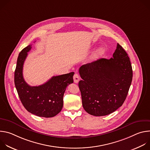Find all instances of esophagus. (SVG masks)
I'll return each mask as SVG.
<instances>
[{"instance_id": "1", "label": "esophagus", "mask_w": 150, "mask_h": 150, "mask_svg": "<svg viewBox=\"0 0 150 150\" xmlns=\"http://www.w3.org/2000/svg\"><path fill=\"white\" fill-rule=\"evenodd\" d=\"M74 81L75 83H78L79 81V76L77 74H75L74 75Z\"/></svg>"}]
</instances>
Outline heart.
Returning <instances> with one entry per match:
<instances>
[{"mask_svg": "<svg viewBox=\"0 0 150 150\" xmlns=\"http://www.w3.org/2000/svg\"><path fill=\"white\" fill-rule=\"evenodd\" d=\"M104 50L103 49H100V50H98V51L95 54V57H98L101 55H102L104 53Z\"/></svg>", "mask_w": 150, "mask_h": 150, "instance_id": "b5f03b06", "label": "heart"}]
</instances>
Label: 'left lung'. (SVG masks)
Segmentation results:
<instances>
[{
  "instance_id": "1",
  "label": "left lung",
  "mask_w": 150,
  "mask_h": 150,
  "mask_svg": "<svg viewBox=\"0 0 150 150\" xmlns=\"http://www.w3.org/2000/svg\"><path fill=\"white\" fill-rule=\"evenodd\" d=\"M78 85L84 110L101 116L116 111L124 103L132 80L127 53L117 43L110 59L101 58L81 66Z\"/></svg>"
}]
</instances>
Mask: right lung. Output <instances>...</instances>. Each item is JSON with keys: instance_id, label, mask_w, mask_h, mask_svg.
Here are the masks:
<instances>
[{"instance_id": "obj_1", "label": "right lung", "mask_w": 150, "mask_h": 150, "mask_svg": "<svg viewBox=\"0 0 150 150\" xmlns=\"http://www.w3.org/2000/svg\"><path fill=\"white\" fill-rule=\"evenodd\" d=\"M31 45L22 50L18 57L14 82L19 97L26 110L39 117H52L62 109L63 97L68 85L73 83L74 72L53 76L39 86H30L23 74L24 61Z\"/></svg>"}]
</instances>
